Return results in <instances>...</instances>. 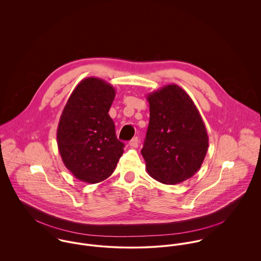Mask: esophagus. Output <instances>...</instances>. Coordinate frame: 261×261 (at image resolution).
Returning a JSON list of instances; mask_svg holds the SVG:
<instances>
[{
	"instance_id": "esophagus-1",
	"label": "esophagus",
	"mask_w": 261,
	"mask_h": 261,
	"mask_svg": "<svg viewBox=\"0 0 261 261\" xmlns=\"http://www.w3.org/2000/svg\"><path fill=\"white\" fill-rule=\"evenodd\" d=\"M129 147H132V148H138V146H139V139L136 137V138H134L130 142H129Z\"/></svg>"
}]
</instances>
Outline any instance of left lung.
<instances>
[{
  "label": "left lung",
  "instance_id": "left-lung-1",
  "mask_svg": "<svg viewBox=\"0 0 261 261\" xmlns=\"http://www.w3.org/2000/svg\"><path fill=\"white\" fill-rule=\"evenodd\" d=\"M149 123L142 154L149 176L167 185L193 177L206 156L209 138L186 91L168 84L147 95Z\"/></svg>",
  "mask_w": 261,
  "mask_h": 261
}]
</instances>
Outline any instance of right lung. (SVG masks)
Masks as SVG:
<instances>
[{
	"mask_svg": "<svg viewBox=\"0 0 261 261\" xmlns=\"http://www.w3.org/2000/svg\"><path fill=\"white\" fill-rule=\"evenodd\" d=\"M115 89L109 82L81 80L61 113L57 145L65 167L76 179L96 184L108 179L123 152L109 112Z\"/></svg>",
	"mask_w": 261,
	"mask_h": 261,
	"instance_id": "right-lung-1",
	"label": "right lung"
}]
</instances>
